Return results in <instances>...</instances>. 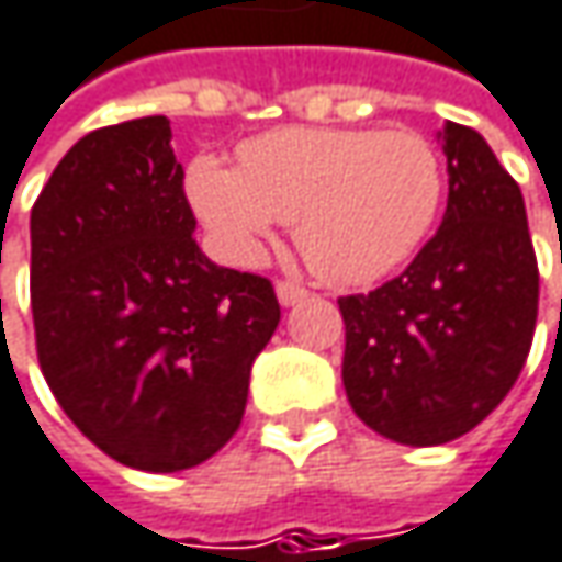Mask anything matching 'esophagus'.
Returning a JSON list of instances; mask_svg holds the SVG:
<instances>
[{"mask_svg": "<svg viewBox=\"0 0 562 562\" xmlns=\"http://www.w3.org/2000/svg\"><path fill=\"white\" fill-rule=\"evenodd\" d=\"M308 295V289L305 285H299V282H289V280H280L277 282V299H280V305H295V302H302Z\"/></svg>", "mask_w": 562, "mask_h": 562, "instance_id": "esophagus-1", "label": "esophagus"}]
</instances>
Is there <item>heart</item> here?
I'll use <instances>...</instances> for the list:
<instances>
[{"mask_svg": "<svg viewBox=\"0 0 562 562\" xmlns=\"http://www.w3.org/2000/svg\"><path fill=\"white\" fill-rule=\"evenodd\" d=\"M241 168L200 155L187 200L215 254L257 267L280 222L321 277L362 285L397 270L432 232L446 175L429 139L411 130L289 126L250 139Z\"/></svg>", "mask_w": 562, "mask_h": 562, "instance_id": "obj_1", "label": "heart"}]
</instances>
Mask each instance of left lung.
I'll return each instance as SVG.
<instances>
[{"instance_id": "obj_1", "label": "left lung", "mask_w": 562, "mask_h": 562, "mask_svg": "<svg viewBox=\"0 0 562 562\" xmlns=\"http://www.w3.org/2000/svg\"><path fill=\"white\" fill-rule=\"evenodd\" d=\"M448 206L413 263L344 295V387L401 446H446L503 404L538 321V257L518 183L477 130L446 123Z\"/></svg>"}]
</instances>
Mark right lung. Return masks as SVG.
Segmentation results:
<instances>
[{
	"label": "right lung",
	"instance_id": "add662e5",
	"mask_svg": "<svg viewBox=\"0 0 562 562\" xmlns=\"http://www.w3.org/2000/svg\"><path fill=\"white\" fill-rule=\"evenodd\" d=\"M168 116L82 136L31 210V312L53 397L104 454L171 474L245 416L250 366L280 324L273 282L193 238Z\"/></svg>",
	"mask_w": 562,
	"mask_h": 562
}]
</instances>
